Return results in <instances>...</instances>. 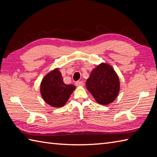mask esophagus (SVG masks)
<instances>
[{
    "mask_svg": "<svg viewBox=\"0 0 157 157\" xmlns=\"http://www.w3.org/2000/svg\"><path fill=\"white\" fill-rule=\"evenodd\" d=\"M75 85L77 86H84V82L82 81H76L75 82Z\"/></svg>",
    "mask_w": 157,
    "mask_h": 157,
    "instance_id": "esophagus-1",
    "label": "esophagus"
}]
</instances>
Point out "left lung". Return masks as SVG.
I'll use <instances>...</instances> for the list:
<instances>
[{
    "instance_id": "8db88e82",
    "label": "left lung",
    "mask_w": 157,
    "mask_h": 157,
    "mask_svg": "<svg viewBox=\"0 0 157 157\" xmlns=\"http://www.w3.org/2000/svg\"><path fill=\"white\" fill-rule=\"evenodd\" d=\"M86 86L97 103L106 105L116 99L120 92V82L113 68L103 62L93 69L86 80Z\"/></svg>"
}]
</instances>
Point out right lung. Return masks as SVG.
I'll use <instances>...</instances> for the list:
<instances>
[{"label": "right lung", "instance_id": "obj_1", "mask_svg": "<svg viewBox=\"0 0 157 157\" xmlns=\"http://www.w3.org/2000/svg\"><path fill=\"white\" fill-rule=\"evenodd\" d=\"M75 89V85L65 84L58 68L48 72L40 84V93L43 99L54 107L64 106Z\"/></svg>", "mask_w": 157, "mask_h": 157}]
</instances>
